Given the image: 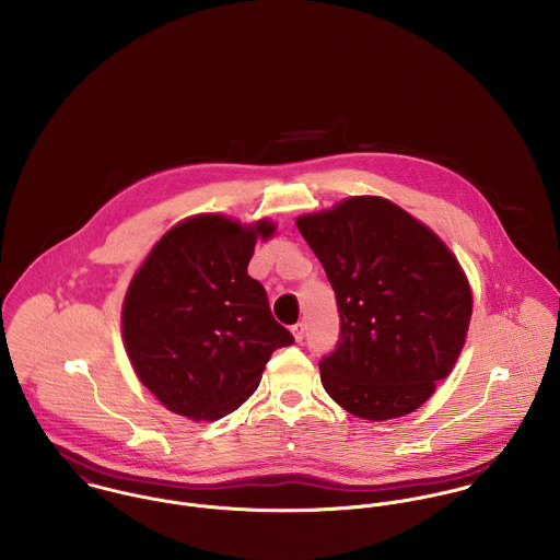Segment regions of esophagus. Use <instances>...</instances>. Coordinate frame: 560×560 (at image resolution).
<instances>
[{
    "instance_id": "1",
    "label": "esophagus",
    "mask_w": 560,
    "mask_h": 560,
    "mask_svg": "<svg viewBox=\"0 0 560 560\" xmlns=\"http://www.w3.org/2000/svg\"><path fill=\"white\" fill-rule=\"evenodd\" d=\"M291 331H293L295 340L302 342V340H304V334H306V325H304V323H295V325L291 327Z\"/></svg>"
}]
</instances>
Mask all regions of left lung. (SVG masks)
<instances>
[{
    "label": "left lung",
    "mask_w": 560,
    "mask_h": 560,
    "mask_svg": "<svg viewBox=\"0 0 560 560\" xmlns=\"http://www.w3.org/2000/svg\"><path fill=\"white\" fill-rule=\"evenodd\" d=\"M298 229L340 317L338 345L319 362L325 393L366 420L418 409L455 366L472 317L457 258L424 224L375 196L302 215Z\"/></svg>",
    "instance_id": "left-lung-1"
}]
</instances>
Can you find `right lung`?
<instances>
[{
    "label": "right lung",
    "mask_w": 560,
    "mask_h": 560,
    "mask_svg": "<svg viewBox=\"0 0 560 560\" xmlns=\"http://www.w3.org/2000/svg\"><path fill=\"white\" fill-rule=\"evenodd\" d=\"M273 224L241 226L198 215L167 231L125 298L122 336L140 382L174 413L218 420L260 384L271 353L295 342L273 319L265 287L247 276L256 237Z\"/></svg>",
    "instance_id": "right-lung-1"
}]
</instances>
